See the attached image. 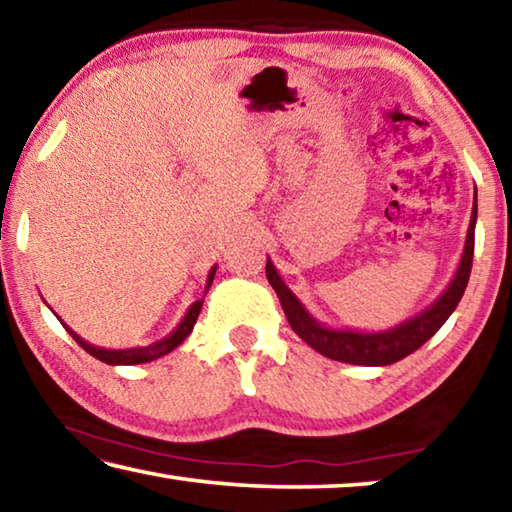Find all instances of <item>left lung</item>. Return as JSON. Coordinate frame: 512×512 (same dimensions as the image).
<instances>
[{
    "label": "left lung",
    "mask_w": 512,
    "mask_h": 512,
    "mask_svg": "<svg viewBox=\"0 0 512 512\" xmlns=\"http://www.w3.org/2000/svg\"><path fill=\"white\" fill-rule=\"evenodd\" d=\"M474 225L476 192L470 228H467L465 237V248L449 287L440 293L427 309H422L420 314H415L413 318L404 320V323L391 329H384V332H354V329H336L318 323V320L309 314L307 307L298 300L296 293L282 282V277L277 273L271 259H266V277L268 284L275 289L277 298L282 302L284 316H287L293 332H296L307 345H311L316 352L323 354V357L343 363H354V366H391V363L409 357L411 352L427 343L431 336L445 325V320L452 316V311L456 309L458 302H461L472 271Z\"/></svg>",
    "instance_id": "1"
}]
</instances>
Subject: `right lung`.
Segmentation results:
<instances>
[{
    "mask_svg": "<svg viewBox=\"0 0 512 512\" xmlns=\"http://www.w3.org/2000/svg\"><path fill=\"white\" fill-rule=\"evenodd\" d=\"M214 273H216V266H212V268H210V275H207L205 293H207V289L212 287ZM201 307H203V298L192 302V307L187 309V314L183 316V320H180V325H178L176 329H173V332H171L169 336H164V339L155 341V343H151V345H144V348H128V350H106V348H97V345L88 343L85 339H81L79 334L72 332V329H69V327L63 323V320H60V318H58V320H60V323H63V327L67 329V332L72 334V339H74L76 343H79L85 352L92 354L94 359L108 363V366H135V363H149V361H153V359L164 357V354H169L171 350H176L178 345L183 343L189 334H192V329H194V325H196V318H198V314H201Z\"/></svg>",
    "mask_w": 512,
    "mask_h": 512,
    "instance_id": "add662e5",
    "label": "right lung"
}]
</instances>
